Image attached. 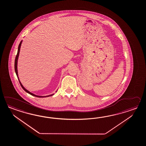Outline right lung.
<instances>
[{"mask_svg":"<svg viewBox=\"0 0 146 146\" xmlns=\"http://www.w3.org/2000/svg\"><path fill=\"white\" fill-rule=\"evenodd\" d=\"M21 43H22V40L21 41V42L19 44V46H18V52H17V55H16V58H15V72H16L17 76L18 79V80H19V82H20V84L21 86V87L23 88V89L25 90V92H27V93H29L30 94H31V95L33 96H36V97H38V98H44V97H48V96H52L54 95V94H52L50 95V96H39L35 95L33 93H31L30 92H29L28 90H27L26 89H25L24 87L23 86L22 84L21 83V82L19 80V77H18V69H17V63H18V57H19V52H20V47H21Z\"/></svg>","mask_w":146,"mask_h":146,"instance_id":"right-lung-1","label":"right lung"}]
</instances>
